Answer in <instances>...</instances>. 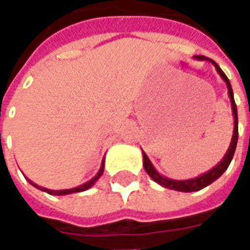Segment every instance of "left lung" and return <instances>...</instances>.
I'll return each instance as SVG.
<instances>
[{"label": "left lung", "mask_w": 250, "mask_h": 250, "mask_svg": "<svg viewBox=\"0 0 250 250\" xmlns=\"http://www.w3.org/2000/svg\"><path fill=\"white\" fill-rule=\"evenodd\" d=\"M195 59H199V60H209L208 57L205 56H195ZM215 66L217 72L220 73V76L225 80L226 85H228V92H229V98H230L231 102V111H233V116H234V131H233V136H231V143L229 146V150L226 152V155L224 157V159L221 161L214 168H211L208 173L199 175L197 178L194 179H188V181H174V179H168L162 177L161 174H158V171L154 168V166L150 162V159L147 158V155L143 152V166H145V170L146 173L151 177L157 184L162 185L163 188H171V190H177V191H185V193H190V191H198L201 188H206L208 185L213 184L215 179H218L225 173V170L229 167L231 159H233V155H234V151H236L237 146V139H238V118H237V105L236 102H234V98H233V89H231L230 83H229V79L226 77V75L224 73V71L221 69L220 66L217 65L213 60H210Z\"/></svg>", "instance_id": "1"}]
</instances>
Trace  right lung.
<instances>
[{"mask_svg": "<svg viewBox=\"0 0 250 250\" xmlns=\"http://www.w3.org/2000/svg\"><path fill=\"white\" fill-rule=\"evenodd\" d=\"M104 171V159L103 162H102V166H100V170H99V173L93 177L91 181H88V182H85V184H83L82 186H77V188H68V190H49V188H41V186H39V185L33 184V182H30V184L33 185L35 188H40V190H42V191H45V193L51 194V195H65V194H72V193H80V191H84V190H87V188H89L91 186H92L96 181H98L100 177H102V174H103Z\"/></svg>", "mask_w": 250, "mask_h": 250, "instance_id": "right-lung-1", "label": "right lung"}]
</instances>
